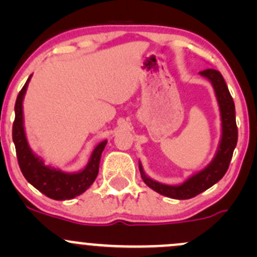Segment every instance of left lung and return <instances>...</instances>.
I'll list each match as a JSON object with an SVG mask.
<instances>
[{
  "label": "left lung",
  "mask_w": 257,
  "mask_h": 257,
  "mask_svg": "<svg viewBox=\"0 0 257 257\" xmlns=\"http://www.w3.org/2000/svg\"><path fill=\"white\" fill-rule=\"evenodd\" d=\"M200 76H203L211 83L217 105H219L220 118H221V137H220L216 153L211 162L200 172L190 175L185 181L178 184V185H168V184L159 183V181L148 177L143 169V165L139 162V170H141V175L144 183L157 193L168 196V198L178 199V200H186V199H191L199 195L206 189L211 188L214 184H216L224 177L230 162H231L232 153H234L237 143L235 104L221 73L219 71L209 68L201 71Z\"/></svg>",
  "instance_id": "left-lung-1"
}]
</instances>
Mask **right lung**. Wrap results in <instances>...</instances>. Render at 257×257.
Masks as SVG:
<instances>
[{
	"mask_svg": "<svg viewBox=\"0 0 257 257\" xmlns=\"http://www.w3.org/2000/svg\"><path fill=\"white\" fill-rule=\"evenodd\" d=\"M31 77L32 74L23 85L21 92L18 93L16 104H15V123L14 128H12V139H14L15 147H16L18 164H20L21 172L26 180L41 193L53 200H69V199H73L84 193L94 183L98 172H99L100 157L107 145V141H103L95 145L87 165L79 172L68 173L63 172L58 168L46 165L42 158L38 157L31 149L27 137H26L23 99H25Z\"/></svg>",
	"mask_w": 257,
	"mask_h": 257,
	"instance_id": "right-lung-1",
	"label": "right lung"
}]
</instances>
